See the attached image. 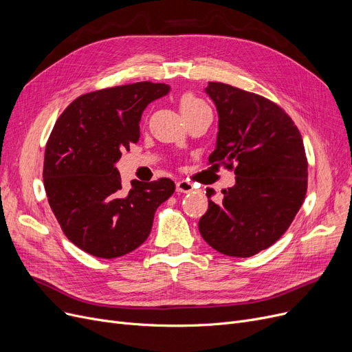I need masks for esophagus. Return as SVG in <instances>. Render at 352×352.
I'll return each mask as SVG.
<instances>
[{"instance_id":"34e87169","label":"esophagus","mask_w":352,"mask_h":352,"mask_svg":"<svg viewBox=\"0 0 352 352\" xmlns=\"http://www.w3.org/2000/svg\"><path fill=\"white\" fill-rule=\"evenodd\" d=\"M176 190L183 192V193H189L193 190V185L188 180H179V182H176Z\"/></svg>"}]
</instances>
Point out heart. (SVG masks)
Returning <instances> with one entry per match:
<instances>
[{
	"mask_svg": "<svg viewBox=\"0 0 352 352\" xmlns=\"http://www.w3.org/2000/svg\"><path fill=\"white\" fill-rule=\"evenodd\" d=\"M205 106L206 104L202 102V100H200L199 97H196L192 93L182 94L180 98H179V109H180L183 117H186L188 114H190V113H193L199 109H202Z\"/></svg>",
	"mask_w": 352,
	"mask_h": 352,
	"instance_id": "b5f03b06",
	"label": "heart"
}]
</instances>
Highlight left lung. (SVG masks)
Masks as SVG:
<instances>
[{
    "label": "left lung",
    "mask_w": 352,
    "mask_h": 352,
    "mask_svg": "<svg viewBox=\"0 0 352 352\" xmlns=\"http://www.w3.org/2000/svg\"><path fill=\"white\" fill-rule=\"evenodd\" d=\"M205 91L219 116L209 163L235 169L236 182L219 204L206 189L209 208L199 232L217 252L249 258L274 245L302 206L308 185L302 138L271 100L223 82H209Z\"/></svg>",
    "instance_id": "obj_1"
}]
</instances>
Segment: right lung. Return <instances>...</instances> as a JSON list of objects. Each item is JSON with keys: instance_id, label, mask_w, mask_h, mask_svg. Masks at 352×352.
I'll list each match as a JSON object with an SVG mask.
<instances>
[{"instance_id": "1", "label": "right lung", "mask_w": 352, "mask_h": 352, "mask_svg": "<svg viewBox=\"0 0 352 352\" xmlns=\"http://www.w3.org/2000/svg\"><path fill=\"white\" fill-rule=\"evenodd\" d=\"M170 87L140 81L82 94L67 107L50 135L44 188L64 232L85 252L104 259L138 249L150 235L156 209L175 183L131 180L122 186L116 163L140 138L142 113Z\"/></svg>"}]
</instances>
